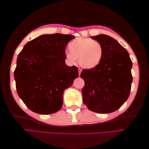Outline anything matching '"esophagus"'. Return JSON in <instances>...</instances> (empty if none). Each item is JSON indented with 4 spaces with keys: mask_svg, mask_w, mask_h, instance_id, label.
Returning <instances> with one entry per match:
<instances>
[{
    "mask_svg": "<svg viewBox=\"0 0 149 149\" xmlns=\"http://www.w3.org/2000/svg\"><path fill=\"white\" fill-rule=\"evenodd\" d=\"M78 72H79V75H81V72H82V70L81 69V68H79L78 69Z\"/></svg>",
    "mask_w": 149,
    "mask_h": 149,
    "instance_id": "obj_1",
    "label": "esophagus"
}]
</instances>
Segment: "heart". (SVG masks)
<instances>
[{
  "instance_id": "obj_1",
  "label": "heart",
  "mask_w": 149,
  "mask_h": 149,
  "mask_svg": "<svg viewBox=\"0 0 149 149\" xmlns=\"http://www.w3.org/2000/svg\"><path fill=\"white\" fill-rule=\"evenodd\" d=\"M70 53L65 54L68 61L75 64L78 59L79 65L84 68L97 67L103 59L104 49L99 41L89 38H77L69 43Z\"/></svg>"
}]
</instances>
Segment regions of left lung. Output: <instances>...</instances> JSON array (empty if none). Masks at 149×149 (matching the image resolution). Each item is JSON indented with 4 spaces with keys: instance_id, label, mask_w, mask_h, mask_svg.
Instances as JSON below:
<instances>
[{
    "instance_id": "8db88e82",
    "label": "left lung",
    "mask_w": 149,
    "mask_h": 149,
    "mask_svg": "<svg viewBox=\"0 0 149 149\" xmlns=\"http://www.w3.org/2000/svg\"><path fill=\"white\" fill-rule=\"evenodd\" d=\"M104 49L103 59L97 67L82 70L84 81L83 102L98 113H109L119 109L130 94L132 63L125 48L105 34L91 36Z\"/></svg>"
}]
</instances>
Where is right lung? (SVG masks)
<instances>
[{
	"label": "right lung",
	"instance_id": "add662e5",
	"mask_svg": "<svg viewBox=\"0 0 149 149\" xmlns=\"http://www.w3.org/2000/svg\"><path fill=\"white\" fill-rule=\"evenodd\" d=\"M74 36L44 34L27 43L14 72L18 96L32 111L49 115L61 108L65 90L79 76L75 66L65 64V48Z\"/></svg>",
	"mask_w": 149,
	"mask_h": 149
}]
</instances>
